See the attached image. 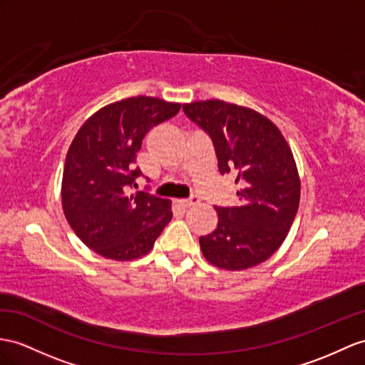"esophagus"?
I'll return each mask as SVG.
<instances>
[{"mask_svg":"<svg viewBox=\"0 0 365 365\" xmlns=\"http://www.w3.org/2000/svg\"><path fill=\"white\" fill-rule=\"evenodd\" d=\"M178 202V206H181V207H184V209H189V207H193V206H197V204L200 202V200L198 198H190V200H180V201H176Z\"/></svg>","mask_w":365,"mask_h":365,"instance_id":"esophagus-1","label":"esophagus"}]
</instances>
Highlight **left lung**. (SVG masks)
I'll list each match as a JSON object with an SVG mask.
<instances>
[{
	"label": "left lung",
	"mask_w": 365,
	"mask_h": 365,
	"mask_svg": "<svg viewBox=\"0 0 365 365\" xmlns=\"http://www.w3.org/2000/svg\"><path fill=\"white\" fill-rule=\"evenodd\" d=\"M182 110L210 136L220 173L237 175L238 206L215 207L217 229L200 237L204 259L226 271L263 263L285 242L299 209L291 147L274 122L247 106L210 99Z\"/></svg>",
	"instance_id": "8db88e82"
}]
</instances>
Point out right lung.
Returning a JSON list of instances; mask_svg holds the SVG:
<instances>
[{
  "label": "right lung",
  "instance_id": "obj_1",
  "mask_svg": "<svg viewBox=\"0 0 365 365\" xmlns=\"http://www.w3.org/2000/svg\"><path fill=\"white\" fill-rule=\"evenodd\" d=\"M181 103L136 96L90 115L68 148L61 207L82 242L105 259L130 262L148 254L172 220V201L130 193L140 175L136 153L148 130Z\"/></svg>",
  "mask_w": 365,
  "mask_h": 365
}]
</instances>
